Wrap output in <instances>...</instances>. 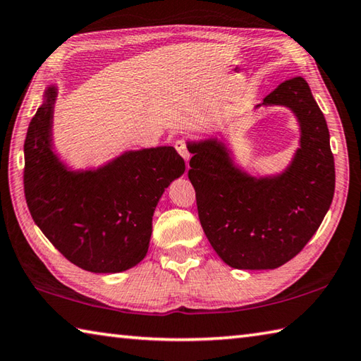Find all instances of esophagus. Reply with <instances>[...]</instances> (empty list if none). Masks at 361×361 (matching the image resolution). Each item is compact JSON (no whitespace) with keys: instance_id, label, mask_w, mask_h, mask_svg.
Wrapping results in <instances>:
<instances>
[{"instance_id":"obj_1","label":"esophagus","mask_w":361,"mask_h":361,"mask_svg":"<svg viewBox=\"0 0 361 361\" xmlns=\"http://www.w3.org/2000/svg\"><path fill=\"white\" fill-rule=\"evenodd\" d=\"M174 147L177 152H179L180 157L188 163V160H190V150H188L187 142L184 141V139H177V141L174 142Z\"/></svg>"}]
</instances>
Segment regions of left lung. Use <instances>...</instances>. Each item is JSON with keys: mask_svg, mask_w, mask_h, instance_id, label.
Masks as SVG:
<instances>
[{"mask_svg": "<svg viewBox=\"0 0 361 361\" xmlns=\"http://www.w3.org/2000/svg\"><path fill=\"white\" fill-rule=\"evenodd\" d=\"M260 106H286L298 118L300 147L282 173L247 174L217 137L187 142L201 226L236 269H276L292 260L319 230L334 195L330 131L307 82H282Z\"/></svg>", "mask_w": 361, "mask_h": 361, "instance_id": "obj_1", "label": "left lung"}]
</instances>
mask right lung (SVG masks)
Masks as SVG:
<instances>
[{"instance_id": "right-lung-1", "label": "right lung", "mask_w": 361, "mask_h": 361, "mask_svg": "<svg viewBox=\"0 0 361 361\" xmlns=\"http://www.w3.org/2000/svg\"><path fill=\"white\" fill-rule=\"evenodd\" d=\"M56 87L49 85L25 139V198L63 257L90 273L130 269L147 254L164 188L185 171L174 147L128 150L97 169H69L54 152Z\"/></svg>"}]
</instances>
